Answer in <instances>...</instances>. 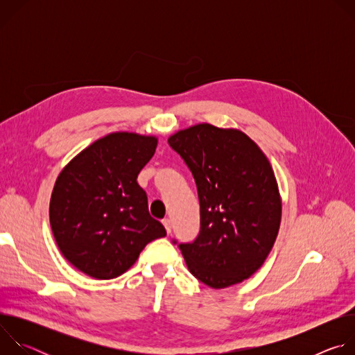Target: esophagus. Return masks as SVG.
<instances>
[{
	"instance_id": "obj_1",
	"label": "esophagus",
	"mask_w": 355,
	"mask_h": 355,
	"mask_svg": "<svg viewBox=\"0 0 355 355\" xmlns=\"http://www.w3.org/2000/svg\"><path fill=\"white\" fill-rule=\"evenodd\" d=\"M163 225H164L167 233L170 234V233H171V220H170V219H163Z\"/></svg>"
}]
</instances>
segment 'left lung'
I'll return each mask as SVG.
<instances>
[{
    "label": "left lung",
    "instance_id": "obj_1",
    "mask_svg": "<svg viewBox=\"0 0 355 355\" xmlns=\"http://www.w3.org/2000/svg\"><path fill=\"white\" fill-rule=\"evenodd\" d=\"M168 143L191 170L199 198V234L180 244L189 272L215 289L243 282L264 264L281 225L267 156L241 130L209 123L178 130Z\"/></svg>",
    "mask_w": 355,
    "mask_h": 355
}]
</instances>
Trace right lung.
<instances>
[{"mask_svg": "<svg viewBox=\"0 0 355 355\" xmlns=\"http://www.w3.org/2000/svg\"><path fill=\"white\" fill-rule=\"evenodd\" d=\"M156 136L115 132L85 147L59 174L49 218L64 259L95 279L126 272L147 243L164 237L137 184Z\"/></svg>", "mask_w": 355, "mask_h": 355, "instance_id": "obj_1", "label": "right lung"}]
</instances>
